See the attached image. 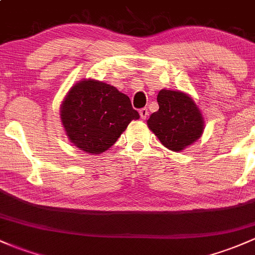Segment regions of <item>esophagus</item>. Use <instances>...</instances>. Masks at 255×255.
Segmentation results:
<instances>
[{
    "label": "esophagus",
    "instance_id": "1",
    "mask_svg": "<svg viewBox=\"0 0 255 255\" xmlns=\"http://www.w3.org/2000/svg\"><path fill=\"white\" fill-rule=\"evenodd\" d=\"M139 116H141V119H146L147 117H148V109L147 108H142L139 109Z\"/></svg>",
    "mask_w": 255,
    "mask_h": 255
}]
</instances>
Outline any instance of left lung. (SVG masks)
<instances>
[{
  "mask_svg": "<svg viewBox=\"0 0 255 255\" xmlns=\"http://www.w3.org/2000/svg\"><path fill=\"white\" fill-rule=\"evenodd\" d=\"M159 109L147 120L149 130L164 147L180 152L202 136L204 120L192 98L181 91L160 90Z\"/></svg>",
  "mask_w": 255,
  "mask_h": 255,
  "instance_id": "left-lung-1",
  "label": "left lung"
}]
</instances>
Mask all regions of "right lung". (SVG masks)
<instances>
[{
	"mask_svg": "<svg viewBox=\"0 0 255 255\" xmlns=\"http://www.w3.org/2000/svg\"><path fill=\"white\" fill-rule=\"evenodd\" d=\"M138 118L127 95L94 79L74 85L61 105L62 124L68 138L91 154L111 148L131 120Z\"/></svg>",
	"mask_w": 255,
	"mask_h": 255,
	"instance_id": "add662e5",
	"label": "right lung"
}]
</instances>
